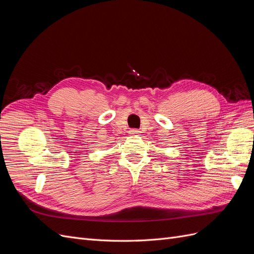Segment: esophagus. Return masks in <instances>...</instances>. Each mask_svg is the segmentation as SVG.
I'll return each mask as SVG.
<instances>
[{"label":"esophagus","mask_w":254,"mask_h":254,"mask_svg":"<svg viewBox=\"0 0 254 254\" xmlns=\"http://www.w3.org/2000/svg\"><path fill=\"white\" fill-rule=\"evenodd\" d=\"M140 130L139 129H130L129 130V134H131V135H137V134H140Z\"/></svg>","instance_id":"esophagus-1"}]
</instances>
